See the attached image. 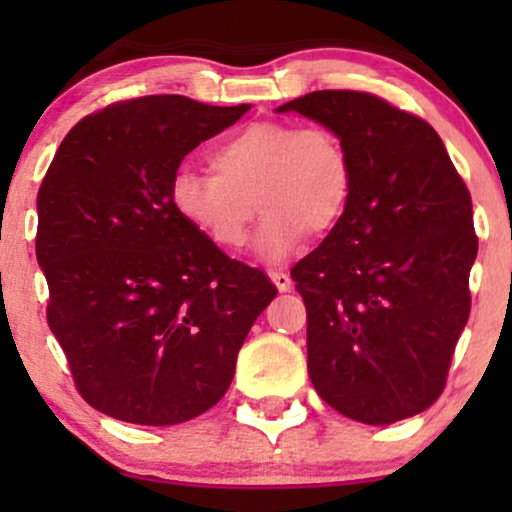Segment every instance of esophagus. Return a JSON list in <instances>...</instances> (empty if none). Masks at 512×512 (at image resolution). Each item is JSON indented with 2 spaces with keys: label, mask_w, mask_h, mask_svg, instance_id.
Segmentation results:
<instances>
[{
  "label": "esophagus",
  "mask_w": 512,
  "mask_h": 512,
  "mask_svg": "<svg viewBox=\"0 0 512 512\" xmlns=\"http://www.w3.org/2000/svg\"><path fill=\"white\" fill-rule=\"evenodd\" d=\"M269 279L274 281L276 289H279L281 293H286V291H291V289H293L291 276L286 274V272H281V269H269Z\"/></svg>",
  "instance_id": "obj_1"
}]
</instances>
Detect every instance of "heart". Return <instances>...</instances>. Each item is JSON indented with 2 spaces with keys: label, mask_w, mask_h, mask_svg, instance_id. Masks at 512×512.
Returning a JSON list of instances; mask_svg holds the SVG:
<instances>
[{
  "label": "heart",
  "mask_w": 512,
  "mask_h": 512,
  "mask_svg": "<svg viewBox=\"0 0 512 512\" xmlns=\"http://www.w3.org/2000/svg\"><path fill=\"white\" fill-rule=\"evenodd\" d=\"M257 139H260L257 144H264L267 132H260ZM310 149L315 151L317 142L310 144ZM327 168H334L330 158H327ZM182 190H185L187 202L192 204L195 214L219 226L221 231H231L243 219V202L233 187L226 163L216 151H197L187 158L182 166ZM298 228L303 231V236L313 238L317 233V221L303 216L298 221ZM286 250H289V240L284 236V221H274L272 231L262 243V252L267 257H279Z\"/></svg>",
  "instance_id": "b5f03b06"
}]
</instances>
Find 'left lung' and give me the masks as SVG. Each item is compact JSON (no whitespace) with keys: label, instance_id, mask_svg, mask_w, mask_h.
<instances>
[{"label":"left lung","instance_id":"obj_1","mask_svg":"<svg viewBox=\"0 0 512 512\" xmlns=\"http://www.w3.org/2000/svg\"><path fill=\"white\" fill-rule=\"evenodd\" d=\"M284 108L330 129L346 173L342 216L291 272L310 380L346 419H404L443 390L472 308L467 185L436 129L375 93L315 91Z\"/></svg>","mask_w":512,"mask_h":512}]
</instances>
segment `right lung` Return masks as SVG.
<instances>
[{"label": "right lung", "instance_id": "1", "mask_svg": "<svg viewBox=\"0 0 512 512\" xmlns=\"http://www.w3.org/2000/svg\"><path fill=\"white\" fill-rule=\"evenodd\" d=\"M178 93L120 101L67 134L38 192L50 332L93 407L173 426L214 407L276 296L221 284L228 257L178 204L182 158L238 120Z\"/></svg>", "mask_w": 512, "mask_h": 512}]
</instances>
